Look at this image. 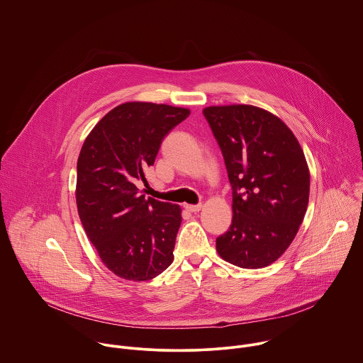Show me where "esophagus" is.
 <instances>
[{
  "mask_svg": "<svg viewBox=\"0 0 363 363\" xmlns=\"http://www.w3.org/2000/svg\"><path fill=\"white\" fill-rule=\"evenodd\" d=\"M184 207H186V210L190 211V213H199V211L203 208L201 204H186Z\"/></svg>",
  "mask_w": 363,
  "mask_h": 363,
  "instance_id": "1",
  "label": "esophagus"
}]
</instances>
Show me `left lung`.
<instances>
[{
    "label": "left lung",
    "mask_w": 363,
    "mask_h": 363,
    "mask_svg": "<svg viewBox=\"0 0 363 363\" xmlns=\"http://www.w3.org/2000/svg\"><path fill=\"white\" fill-rule=\"evenodd\" d=\"M203 113L233 186V224L217 238V252L238 267H266L290 246L307 211L304 152L290 128L263 108L231 104Z\"/></svg>",
    "instance_id": "8db88e82"
}]
</instances>
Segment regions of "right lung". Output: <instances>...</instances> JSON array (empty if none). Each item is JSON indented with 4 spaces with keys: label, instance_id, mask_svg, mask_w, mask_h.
<instances>
[{
    "label": "right lung",
    "instance_id": "1",
    "mask_svg": "<svg viewBox=\"0 0 363 363\" xmlns=\"http://www.w3.org/2000/svg\"><path fill=\"white\" fill-rule=\"evenodd\" d=\"M189 108L128 101L107 113L87 135L77 160L76 203L103 263L118 277L146 281L173 262L182 224L177 204L138 193L164 136Z\"/></svg>",
    "mask_w": 363,
    "mask_h": 363
}]
</instances>
